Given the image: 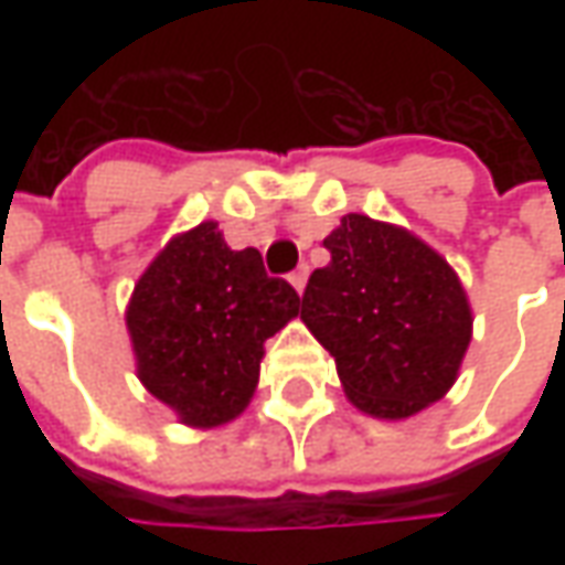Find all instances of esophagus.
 <instances>
[{
    "label": "esophagus",
    "mask_w": 565,
    "mask_h": 565,
    "mask_svg": "<svg viewBox=\"0 0 565 565\" xmlns=\"http://www.w3.org/2000/svg\"><path fill=\"white\" fill-rule=\"evenodd\" d=\"M290 284H294L296 294H302V290H306V284H308V266H299V269L290 275Z\"/></svg>",
    "instance_id": "1"
}]
</instances>
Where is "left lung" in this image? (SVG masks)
Instances as JSON below:
<instances>
[{"label":"left lung","instance_id":"left-lung-1","mask_svg":"<svg viewBox=\"0 0 565 565\" xmlns=\"http://www.w3.org/2000/svg\"><path fill=\"white\" fill-rule=\"evenodd\" d=\"M323 247L332 259L308 278L302 323L344 396L379 420L420 415L454 387L472 342L460 275L424 238L366 214H344Z\"/></svg>","mask_w":565,"mask_h":565}]
</instances>
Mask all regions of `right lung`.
Instances as JSON below:
<instances>
[{
    "label": "right lung",
    "instance_id": "obj_1",
    "mask_svg": "<svg viewBox=\"0 0 565 565\" xmlns=\"http://www.w3.org/2000/svg\"><path fill=\"white\" fill-rule=\"evenodd\" d=\"M299 315V296L269 278L257 247L233 250L214 221L169 238L127 306L136 375L184 426L235 420L257 391L266 339Z\"/></svg>",
    "mask_w": 565,
    "mask_h": 565
}]
</instances>
